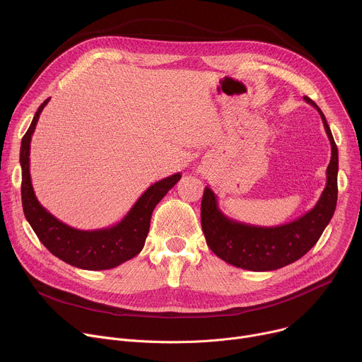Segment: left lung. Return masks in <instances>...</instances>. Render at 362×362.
Listing matches in <instances>:
<instances>
[{
	"instance_id": "8db88e82",
	"label": "left lung",
	"mask_w": 362,
	"mask_h": 362,
	"mask_svg": "<svg viewBox=\"0 0 362 362\" xmlns=\"http://www.w3.org/2000/svg\"><path fill=\"white\" fill-rule=\"evenodd\" d=\"M303 100L320 113L331 143L327 185L311 211L279 226L247 225L228 218L221 211L214 190L204 187L200 221L206 243L221 259L236 268L267 272L298 261L318 242L334 216L338 199V148L321 109L309 97L305 95Z\"/></svg>"
}]
</instances>
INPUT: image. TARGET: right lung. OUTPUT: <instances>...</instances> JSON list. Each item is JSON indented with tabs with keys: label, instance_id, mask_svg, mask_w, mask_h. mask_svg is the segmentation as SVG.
Listing matches in <instances>:
<instances>
[{
	"label": "right lung",
	"instance_id": "1",
	"mask_svg": "<svg viewBox=\"0 0 362 362\" xmlns=\"http://www.w3.org/2000/svg\"><path fill=\"white\" fill-rule=\"evenodd\" d=\"M47 98L35 112V116L21 140L20 165L23 170L21 200L25 219L38 236L40 242L59 259L66 264L86 269H112L132 259L144 246L148 233L151 214L156 204L180 180L182 175L175 173L153 183L132 206L127 215L116 225L106 229L80 230L71 228L51 215L38 202L30 175V143Z\"/></svg>",
	"mask_w": 362,
	"mask_h": 362
}]
</instances>
